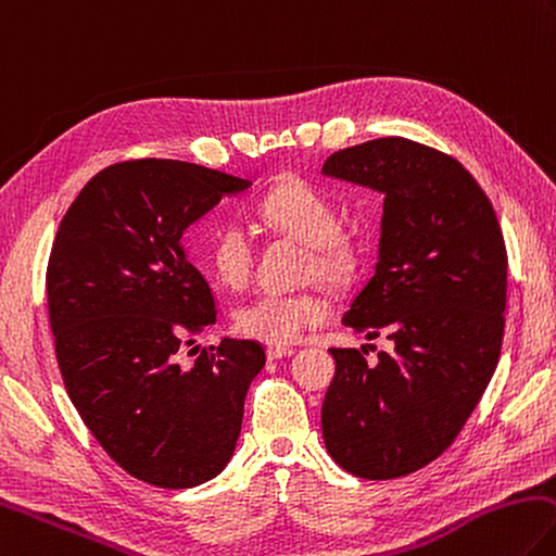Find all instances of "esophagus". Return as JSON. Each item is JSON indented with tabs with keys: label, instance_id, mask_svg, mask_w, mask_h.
I'll return each mask as SVG.
<instances>
[{
	"label": "esophagus",
	"instance_id": "obj_1",
	"mask_svg": "<svg viewBox=\"0 0 556 556\" xmlns=\"http://www.w3.org/2000/svg\"><path fill=\"white\" fill-rule=\"evenodd\" d=\"M294 355V348L287 345H269L267 348V359H281V357H291Z\"/></svg>",
	"mask_w": 556,
	"mask_h": 556
}]
</instances>
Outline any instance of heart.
Returning a JSON list of instances; mask_svg holds the SVG:
<instances>
[{
    "label": "heart",
    "mask_w": 556,
    "mask_h": 556,
    "mask_svg": "<svg viewBox=\"0 0 556 556\" xmlns=\"http://www.w3.org/2000/svg\"><path fill=\"white\" fill-rule=\"evenodd\" d=\"M262 224L308 248L306 271L323 279H345L357 262V240L338 226V211L326 191L301 177H287L257 201ZM206 267L228 289L245 287L252 250L238 224L218 226L208 238ZM330 299L320 291H269L245 301L233 313V326L250 340L267 345H291L304 332L330 316Z\"/></svg>",
    "instance_id": "heart-1"
}]
</instances>
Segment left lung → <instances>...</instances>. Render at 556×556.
I'll use <instances>...</instances> for the list:
<instances>
[{"label":"left lung","instance_id":"8db88e82","mask_svg":"<svg viewBox=\"0 0 556 556\" xmlns=\"http://www.w3.org/2000/svg\"><path fill=\"white\" fill-rule=\"evenodd\" d=\"M320 173L383 197L375 277L342 323L393 342L377 367L330 350L323 440L355 477H406L452 445L496 371L506 243L477 179L440 150L377 138L332 153Z\"/></svg>","mask_w":556,"mask_h":556}]
</instances>
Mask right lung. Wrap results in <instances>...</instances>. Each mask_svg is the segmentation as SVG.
I'll return each instance as SVG.
<instances>
[{"mask_svg":"<svg viewBox=\"0 0 556 556\" xmlns=\"http://www.w3.org/2000/svg\"><path fill=\"white\" fill-rule=\"evenodd\" d=\"M250 187L179 160L111 165L79 191L50 250V330L70 401L121 469L160 489L226 469L265 367L252 340L224 338L191 367L177 357L216 323L185 233Z\"/></svg>","mask_w":556,"mask_h":556,"instance_id":"add662e5","label":"right lung"}]
</instances>
